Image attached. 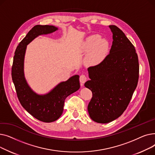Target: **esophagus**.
I'll use <instances>...</instances> for the list:
<instances>
[{
  "label": "esophagus",
  "mask_w": 155,
  "mask_h": 155,
  "mask_svg": "<svg viewBox=\"0 0 155 155\" xmlns=\"http://www.w3.org/2000/svg\"><path fill=\"white\" fill-rule=\"evenodd\" d=\"M86 81H87V77H86L85 75H80V82L81 85H82L86 82Z\"/></svg>",
  "instance_id": "obj_1"
}]
</instances>
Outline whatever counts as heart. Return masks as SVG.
Wrapping results in <instances>:
<instances>
[{
	"instance_id": "heart-1",
	"label": "heart",
	"mask_w": 155,
	"mask_h": 155,
	"mask_svg": "<svg viewBox=\"0 0 155 155\" xmlns=\"http://www.w3.org/2000/svg\"><path fill=\"white\" fill-rule=\"evenodd\" d=\"M109 44L107 41L94 35L86 38L82 45V51L88 53L86 61L88 64L95 65L102 62L108 54Z\"/></svg>"
}]
</instances>
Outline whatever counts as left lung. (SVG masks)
Wrapping results in <instances>:
<instances>
[{"instance_id": "1", "label": "left lung", "mask_w": 155, "mask_h": 155, "mask_svg": "<svg viewBox=\"0 0 155 155\" xmlns=\"http://www.w3.org/2000/svg\"><path fill=\"white\" fill-rule=\"evenodd\" d=\"M112 45L109 54L99 64L89 67L85 87L92 92L88 105L91 118L108 123L126 109L137 85L139 62L133 45L119 28L109 26Z\"/></svg>"}]
</instances>
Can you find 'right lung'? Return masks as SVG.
Here are the masks:
<instances>
[{
	"mask_svg": "<svg viewBox=\"0 0 155 155\" xmlns=\"http://www.w3.org/2000/svg\"><path fill=\"white\" fill-rule=\"evenodd\" d=\"M58 29L49 25L32 28L16 48L12 67V81L22 106L31 116L45 123L58 119L63 113L65 99L80 87L79 75H75L58 84L50 92L39 95L32 90L25 78L24 63L27 45L38 36L52 33Z\"/></svg>",
	"mask_w": 155,
	"mask_h": 155,
	"instance_id": "obj_1",
	"label": "right lung"
}]
</instances>
